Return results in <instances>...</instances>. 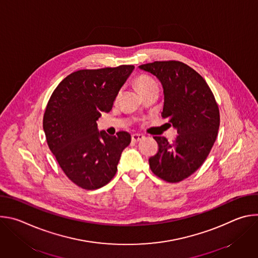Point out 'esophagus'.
<instances>
[{"label":"esophagus","instance_id":"1","mask_svg":"<svg viewBox=\"0 0 258 258\" xmlns=\"http://www.w3.org/2000/svg\"><path fill=\"white\" fill-rule=\"evenodd\" d=\"M143 139H144V136L141 135V134H133L132 135V141L134 143H138V142H140Z\"/></svg>","mask_w":258,"mask_h":258}]
</instances>
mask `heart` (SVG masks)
I'll use <instances>...</instances> for the list:
<instances>
[{
    "instance_id": "b5f03b06",
    "label": "heart",
    "mask_w": 258,
    "mask_h": 258,
    "mask_svg": "<svg viewBox=\"0 0 258 258\" xmlns=\"http://www.w3.org/2000/svg\"><path fill=\"white\" fill-rule=\"evenodd\" d=\"M135 86L138 89V91L141 93L142 96L146 93H148L151 90L158 89L156 82L152 78H150L149 76H146V75L138 76L135 80Z\"/></svg>"
}]
</instances>
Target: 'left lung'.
I'll return each mask as SVG.
<instances>
[{
  "label": "left lung",
  "mask_w": 258,
  "mask_h": 258,
  "mask_svg": "<svg viewBox=\"0 0 258 258\" xmlns=\"http://www.w3.org/2000/svg\"><path fill=\"white\" fill-rule=\"evenodd\" d=\"M140 68L161 82V116L178 134L171 143L164 137H154L158 151L149 158L150 168L161 179L178 182L193 174L207 158L219 127L218 105L205 80L185 63L155 61Z\"/></svg>",
  "instance_id": "left-lung-1"
}]
</instances>
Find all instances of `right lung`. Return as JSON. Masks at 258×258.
<instances>
[{
  "mask_svg": "<svg viewBox=\"0 0 258 258\" xmlns=\"http://www.w3.org/2000/svg\"><path fill=\"white\" fill-rule=\"evenodd\" d=\"M134 65L82 69L70 73L47 104L43 127L51 152L66 176L85 190L99 189L117 171L131 135L98 132L97 120L113 102Z\"/></svg>",
  "mask_w": 258,
  "mask_h": 258,
  "instance_id": "add662e5",
  "label": "right lung"
}]
</instances>
